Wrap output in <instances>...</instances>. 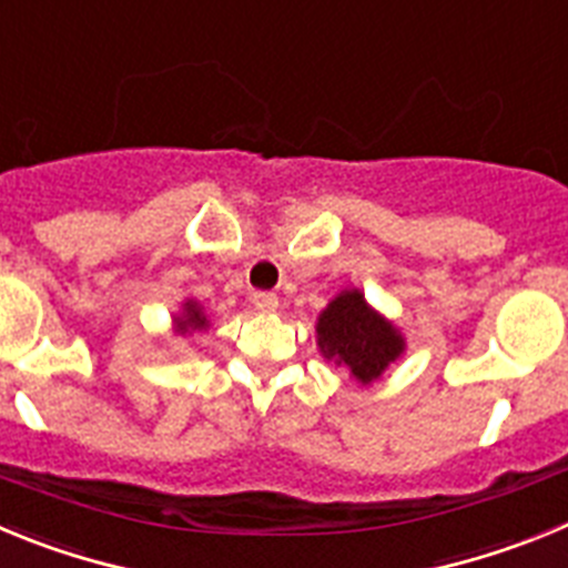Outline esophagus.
<instances>
[{
    "label": "esophagus",
    "mask_w": 568,
    "mask_h": 568,
    "mask_svg": "<svg viewBox=\"0 0 568 568\" xmlns=\"http://www.w3.org/2000/svg\"><path fill=\"white\" fill-rule=\"evenodd\" d=\"M254 308L260 311V314H274L277 311V294H272V291H257V294L252 296Z\"/></svg>",
    "instance_id": "1"
}]
</instances>
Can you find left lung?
Instances as JSON below:
<instances>
[{
  "label": "left lung",
  "mask_w": 568,
  "mask_h": 568,
  "mask_svg": "<svg viewBox=\"0 0 568 568\" xmlns=\"http://www.w3.org/2000/svg\"><path fill=\"white\" fill-rule=\"evenodd\" d=\"M316 347L351 373L356 385H373L405 356V334L373 308L359 288H342L316 316Z\"/></svg>",
  "instance_id": "left-lung-1"
}]
</instances>
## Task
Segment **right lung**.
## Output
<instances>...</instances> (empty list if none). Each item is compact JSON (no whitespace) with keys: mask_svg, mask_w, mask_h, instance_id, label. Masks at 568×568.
I'll list each match as a JSON object with an SVG mask.
<instances>
[{"mask_svg":"<svg viewBox=\"0 0 568 568\" xmlns=\"http://www.w3.org/2000/svg\"><path fill=\"white\" fill-rule=\"evenodd\" d=\"M209 328V316L206 308L197 303L195 296H186L181 303V311L172 314V334L178 336H186V334H195V331H206Z\"/></svg>","mask_w":568,"mask_h":568,"instance_id":"obj_1","label":"right lung"}]
</instances>
